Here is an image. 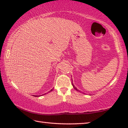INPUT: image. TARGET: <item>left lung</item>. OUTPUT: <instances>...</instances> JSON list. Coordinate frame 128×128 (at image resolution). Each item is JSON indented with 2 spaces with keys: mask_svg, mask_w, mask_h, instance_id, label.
<instances>
[{
  "mask_svg": "<svg viewBox=\"0 0 128 128\" xmlns=\"http://www.w3.org/2000/svg\"><path fill=\"white\" fill-rule=\"evenodd\" d=\"M72 85L73 86V88H74V89H75V90H76V91H79V90H78V89H77V88H76V87H75V86H74V84H72ZM79 92H80V91H79Z\"/></svg>",
  "mask_w": 128,
  "mask_h": 128,
  "instance_id": "8db88e82",
  "label": "left lung"
}]
</instances>
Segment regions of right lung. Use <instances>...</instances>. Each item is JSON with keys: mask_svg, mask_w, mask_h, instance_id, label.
<instances>
[{"mask_svg": "<svg viewBox=\"0 0 128 128\" xmlns=\"http://www.w3.org/2000/svg\"><path fill=\"white\" fill-rule=\"evenodd\" d=\"M53 90V88L50 90V91L48 92H51V91H52ZM42 94V95H44V94ZM41 96H42V95H41ZM34 97H38V96H36H36H34Z\"/></svg>", "mask_w": 128, "mask_h": 128, "instance_id": "obj_1", "label": "right lung"}]
</instances>
